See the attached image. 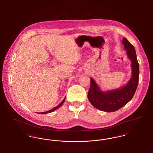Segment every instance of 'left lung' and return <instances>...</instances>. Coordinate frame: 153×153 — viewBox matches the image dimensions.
Segmentation results:
<instances>
[{
	"label": "left lung",
	"mask_w": 153,
	"mask_h": 153,
	"mask_svg": "<svg viewBox=\"0 0 153 153\" xmlns=\"http://www.w3.org/2000/svg\"><path fill=\"white\" fill-rule=\"evenodd\" d=\"M123 44L131 61L132 77L125 86L115 90L102 91L96 82L91 78L88 98L95 108L106 112H113L123 107L133 98L139 82V66L134 45L123 38Z\"/></svg>",
	"instance_id": "obj_1"
}]
</instances>
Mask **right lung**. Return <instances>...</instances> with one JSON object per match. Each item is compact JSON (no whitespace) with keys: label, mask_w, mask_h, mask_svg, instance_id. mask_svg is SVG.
I'll return each mask as SVG.
<instances>
[{"label":"right lung","mask_w":153,"mask_h":153,"mask_svg":"<svg viewBox=\"0 0 153 153\" xmlns=\"http://www.w3.org/2000/svg\"><path fill=\"white\" fill-rule=\"evenodd\" d=\"M65 98H66V97L64 98L63 100L62 101V102L60 103V104H59L57 106H56V107H55V108H53V109H51V110H48V111H45V112H42V113H40L39 114H47V113H51V112H53V111H55V110H56V109H58V108H60L62 105V104H63V103H64V102H65Z\"/></svg>","instance_id":"right-lung-1"}]
</instances>
